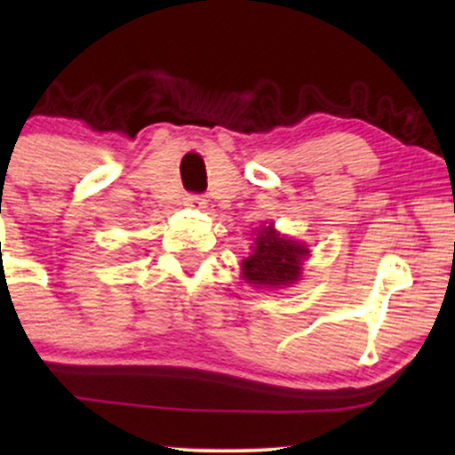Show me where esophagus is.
<instances>
[{"mask_svg": "<svg viewBox=\"0 0 455 455\" xmlns=\"http://www.w3.org/2000/svg\"><path fill=\"white\" fill-rule=\"evenodd\" d=\"M186 205L195 207V210H203L207 205V201L201 195H188L186 196Z\"/></svg>", "mask_w": 455, "mask_h": 455, "instance_id": "1", "label": "esophagus"}]
</instances>
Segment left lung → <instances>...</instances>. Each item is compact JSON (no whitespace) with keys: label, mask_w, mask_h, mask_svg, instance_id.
Listing matches in <instances>:
<instances>
[{"label":"left lung","mask_w":455,"mask_h":455,"mask_svg":"<svg viewBox=\"0 0 455 455\" xmlns=\"http://www.w3.org/2000/svg\"><path fill=\"white\" fill-rule=\"evenodd\" d=\"M307 254L310 250L306 243L280 235L274 224L260 227L254 237L252 252L242 263L243 280L259 289H282L295 284L301 278V265Z\"/></svg>","instance_id":"1"}]
</instances>
